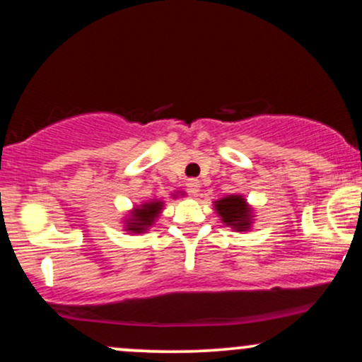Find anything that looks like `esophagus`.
<instances>
[{
    "label": "esophagus",
    "instance_id": "1",
    "mask_svg": "<svg viewBox=\"0 0 362 362\" xmlns=\"http://www.w3.org/2000/svg\"><path fill=\"white\" fill-rule=\"evenodd\" d=\"M199 180H195V178H190V180H187V189H189V192L192 195H197L199 194Z\"/></svg>",
    "mask_w": 362,
    "mask_h": 362
}]
</instances>
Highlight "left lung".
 <instances>
[{
	"mask_svg": "<svg viewBox=\"0 0 362 362\" xmlns=\"http://www.w3.org/2000/svg\"><path fill=\"white\" fill-rule=\"evenodd\" d=\"M214 207L218 214L221 216L223 223H226V226H231L236 231H247L250 228V207L242 195L223 197L221 201L214 202Z\"/></svg>",
	"mask_w": 362,
	"mask_h": 362,
	"instance_id": "obj_1",
	"label": "left lung"
}]
</instances>
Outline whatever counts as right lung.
I'll return each mask as SVG.
<instances>
[{
	"mask_svg": "<svg viewBox=\"0 0 362 362\" xmlns=\"http://www.w3.org/2000/svg\"><path fill=\"white\" fill-rule=\"evenodd\" d=\"M161 207H163V202L161 201H151L144 202L138 209L132 211L131 218L126 221L127 231H132V233H143V231H146L155 223L158 214L161 213Z\"/></svg>",
	"mask_w": 362,
	"mask_h": 362,
	"instance_id": "add662e5",
	"label": "right lung"
}]
</instances>
